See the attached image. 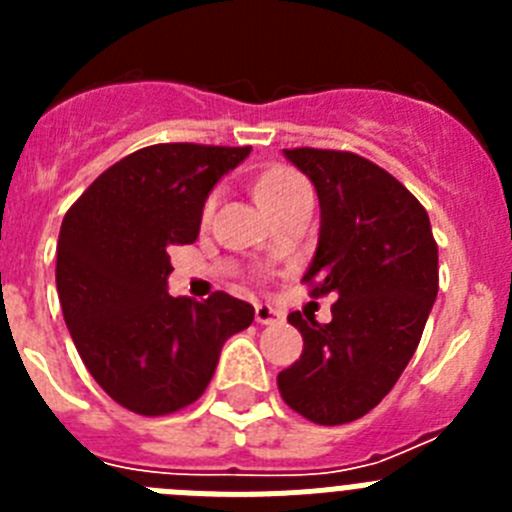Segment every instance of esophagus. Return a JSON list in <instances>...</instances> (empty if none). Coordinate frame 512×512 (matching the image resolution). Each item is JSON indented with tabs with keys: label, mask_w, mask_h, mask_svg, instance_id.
<instances>
[{
	"label": "esophagus",
	"mask_w": 512,
	"mask_h": 512,
	"mask_svg": "<svg viewBox=\"0 0 512 512\" xmlns=\"http://www.w3.org/2000/svg\"><path fill=\"white\" fill-rule=\"evenodd\" d=\"M282 320V312L277 310V307H271V305H264V302H259L256 305V323L261 325H274Z\"/></svg>",
	"instance_id": "esophagus-1"
}]
</instances>
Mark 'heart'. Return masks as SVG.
I'll return each mask as SVG.
<instances>
[{
  "mask_svg": "<svg viewBox=\"0 0 512 512\" xmlns=\"http://www.w3.org/2000/svg\"><path fill=\"white\" fill-rule=\"evenodd\" d=\"M307 187V182L302 179L297 171L287 169V166H271V169H266L264 174L256 179V184H253V197H256V202L261 205V210H269V207L279 205L282 200H287L289 194H295L297 189ZM212 212V202H207L205 207V217Z\"/></svg>",
  "mask_w": 512,
  "mask_h": 512,
  "instance_id": "obj_1",
  "label": "heart"
}]
</instances>
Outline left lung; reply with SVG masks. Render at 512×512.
Returning <instances> with one entry per match:
<instances>
[{"label":"left lung","instance_id":"obj_1","mask_svg":"<svg viewBox=\"0 0 512 512\" xmlns=\"http://www.w3.org/2000/svg\"><path fill=\"white\" fill-rule=\"evenodd\" d=\"M315 184L318 251L302 282L338 297L333 320L289 315L302 356L279 372L282 400L318 425H343L377 408L423 336L438 295V246L425 207L382 166L351 151L289 148Z\"/></svg>","mask_w":512,"mask_h":512}]
</instances>
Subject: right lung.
<instances>
[{
  "label": "right lung",
  "instance_id": "right-lung-1",
  "mask_svg": "<svg viewBox=\"0 0 512 512\" xmlns=\"http://www.w3.org/2000/svg\"><path fill=\"white\" fill-rule=\"evenodd\" d=\"M251 146L158 143L99 174L61 223L56 287L81 361L117 405L169 415L192 405L253 307L212 292L171 297V246L197 241L202 207Z\"/></svg>",
  "mask_w": 512,
  "mask_h": 512
}]
</instances>
